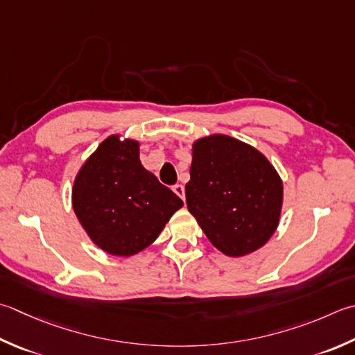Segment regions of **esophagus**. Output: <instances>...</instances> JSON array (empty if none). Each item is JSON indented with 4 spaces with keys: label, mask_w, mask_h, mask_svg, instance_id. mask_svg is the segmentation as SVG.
<instances>
[{
    "label": "esophagus",
    "mask_w": 355,
    "mask_h": 355,
    "mask_svg": "<svg viewBox=\"0 0 355 355\" xmlns=\"http://www.w3.org/2000/svg\"><path fill=\"white\" fill-rule=\"evenodd\" d=\"M172 189H173V192H175L180 198L184 201V187L182 184H175V186L172 187Z\"/></svg>",
    "instance_id": "34e87169"
}]
</instances>
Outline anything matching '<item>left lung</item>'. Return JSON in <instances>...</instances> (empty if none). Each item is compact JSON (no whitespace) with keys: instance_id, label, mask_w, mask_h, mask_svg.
Segmentation results:
<instances>
[{"instance_id":"8db88e82","label":"left lung","mask_w":355,"mask_h":355,"mask_svg":"<svg viewBox=\"0 0 355 355\" xmlns=\"http://www.w3.org/2000/svg\"><path fill=\"white\" fill-rule=\"evenodd\" d=\"M186 203L220 252L245 257L265 246L279 227L283 182L254 146L214 134L192 143Z\"/></svg>"}]
</instances>
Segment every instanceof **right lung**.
<instances>
[{
	"label": "right lung",
	"instance_id": "add662e5",
	"mask_svg": "<svg viewBox=\"0 0 355 355\" xmlns=\"http://www.w3.org/2000/svg\"><path fill=\"white\" fill-rule=\"evenodd\" d=\"M183 206L140 162V141L107 137L89 155L72 186V207L89 239L110 255L150 246Z\"/></svg>",
	"mask_w": 355,
	"mask_h": 355
}]
</instances>
